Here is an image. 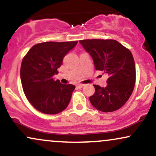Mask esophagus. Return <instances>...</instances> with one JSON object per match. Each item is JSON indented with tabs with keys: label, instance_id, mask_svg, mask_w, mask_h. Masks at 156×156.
I'll return each mask as SVG.
<instances>
[{
	"label": "esophagus",
	"instance_id": "1",
	"mask_svg": "<svg viewBox=\"0 0 156 156\" xmlns=\"http://www.w3.org/2000/svg\"><path fill=\"white\" fill-rule=\"evenodd\" d=\"M84 86V84H81V83H79V84H77L76 85V87H78V88H79V89H80V88H82V87H83Z\"/></svg>",
	"mask_w": 156,
	"mask_h": 156
}]
</instances>
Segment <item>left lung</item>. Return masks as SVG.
<instances>
[{"instance_id": "left-lung-1", "label": "left lung", "mask_w": 156, "mask_h": 156, "mask_svg": "<svg viewBox=\"0 0 156 156\" xmlns=\"http://www.w3.org/2000/svg\"><path fill=\"white\" fill-rule=\"evenodd\" d=\"M79 42L92 56L96 70L108 75L106 87L94 85L95 92L89 97L92 105L103 112L120 108L135 86L136 68L131 52L114 39H86Z\"/></svg>"}]
</instances>
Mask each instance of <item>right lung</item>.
I'll use <instances>...</instances> for the list:
<instances>
[{"instance_id":"right-lung-1","label":"right lung","mask_w":156,"mask_h":156,"mask_svg":"<svg viewBox=\"0 0 156 156\" xmlns=\"http://www.w3.org/2000/svg\"><path fill=\"white\" fill-rule=\"evenodd\" d=\"M78 43L47 42L37 44L23 58L20 68L23 89L28 101L39 112L56 114L67 107L75 87L55 80L64 57Z\"/></svg>"}]
</instances>
